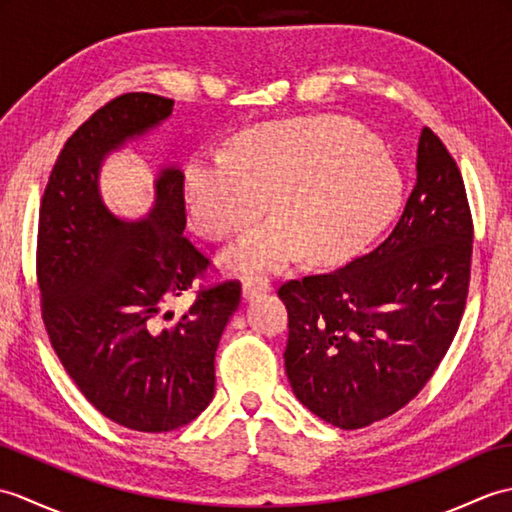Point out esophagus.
Returning <instances> with one entry per match:
<instances>
[{
  "label": "esophagus",
  "instance_id": "esophagus-1",
  "mask_svg": "<svg viewBox=\"0 0 512 512\" xmlns=\"http://www.w3.org/2000/svg\"><path fill=\"white\" fill-rule=\"evenodd\" d=\"M270 286L273 284H270V279H266V277H248V279H244L242 295H244V299H255L262 295V292L270 290Z\"/></svg>",
  "mask_w": 512,
  "mask_h": 512
}]
</instances>
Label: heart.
<instances>
[{"label":"heart","instance_id":"b5f03b06","mask_svg":"<svg viewBox=\"0 0 512 512\" xmlns=\"http://www.w3.org/2000/svg\"><path fill=\"white\" fill-rule=\"evenodd\" d=\"M193 226L204 237L242 233L266 211L228 262L266 270L295 259L341 264L372 242L394 217L400 176L387 151L341 118H297L255 127L231 154L198 158L187 171Z\"/></svg>","mask_w":512,"mask_h":512}]
</instances>
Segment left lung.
Returning a JSON list of instances; mask_svg holds the SVG:
<instances>
[{"label":"left lung","mask_w":512,"mask_h":512,"mask_svg":"<svg viewBox=\"0 0 512 512\" xmlns=\"http://www.w3.org/2000/svg\"><path fill=\"white\" fill-rule=\"evenodd\" d=\"M418 180L374 250L323 275L288 279L286 374L314 416L363 429L416 398L460 328L471 284L473 215L458 162L429 127Z\"/></svg>","instance_id":"obj_1"}]
</instances>
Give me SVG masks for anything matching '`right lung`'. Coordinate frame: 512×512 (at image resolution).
<instances>
[{
	"mask_svg": "<svg viewBox=\"0 0 512 512\" xmlns=\"http://www.w3.org/2000/svg\"><path fill=\"white\" fill-rule=\"evenodd\" d=\"M171 110V99L149 92L121 94L96 110L54 162L37 231L41 319L52 350L105 418L145 433L184 427L209 405L217 343L242 299V284L226 279L200 284L180 319L165 312L211 273V259L182 235L178 169L162 171L145 222L116 220L101 202L103 156Z\"/></svg>",
	"mask_w": 512,
	"mask_h": 512,
	"instance_id": "add662e5",
	"label": "right lung"
}]
</instances>
